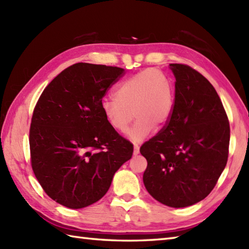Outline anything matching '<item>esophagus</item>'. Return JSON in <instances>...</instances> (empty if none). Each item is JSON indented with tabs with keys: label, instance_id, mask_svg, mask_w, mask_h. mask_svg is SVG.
Masks as SVG:
<instances>
[{
	"label": "esophagus",
	"instance_id": "obj_1",
	"mask_svg": "<svg viewBox=\"0 0 249 249\" xmlns=\"http://www.w3.org/2000/svg\"><path fill=\"white\" fill-rule=\"evenodd\" d=\"M139 152H140V147H139V145L135 144V145H134V155H138V154H139Z\"/></svg>",
	"mask_w": 249,
	"mask_h": 249
}]
</instances>
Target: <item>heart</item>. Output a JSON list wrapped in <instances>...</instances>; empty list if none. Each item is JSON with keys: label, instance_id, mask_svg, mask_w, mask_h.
<instances>
[{"label": "heart", "instance_id": "b5f03b06", "mask_svg": "<svg viewBox=\"0 0 249 249\" xmlns=\"http://www.w3.org/2000/svg\"><path fill=\"white\" fill-rule=\"evenodd\" d=\"M114 98L104 99L100 105L105 120L113 130L125 133L136 116L128 138L142 142L154 126L161 127L170 119L174 88L165 72L147 68L119 83L114 89Z\"/></svg>", "mask_w": 249, "mask_h": 249}]
</instances>
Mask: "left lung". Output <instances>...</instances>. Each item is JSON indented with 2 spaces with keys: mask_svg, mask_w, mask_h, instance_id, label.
Listing matches in <instances>:
<instances>
[{
  "mask_svg": "<svg viewBox=\"0 0 249 249\" xmlns=\"http://www.w3.org/2000/svg\"><path fill=\"white\" fill-rule=\"evenodd\" d=\"M176 98L170 119L140 153L143 183L160 203L186 208L203 200L217 183L229 154L230 126L217 92L188 65L170 64Z\"/></svg>",
  "mask_w": 249,
  "mask_h": 249,
  "instance_id": "1",
  "label": "left lung"
}]
</instances>
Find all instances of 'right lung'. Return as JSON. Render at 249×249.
<instances>
[{"instance_id": "add662e5", "label": "right lung", "mask_w": 249, "mask_h": 249, "mask_svg": "<svg viewBox=\"0 0 249 249\" xmlns=\"http://www.w3.org/2000/svg\"><path fill=\"white\" fill-rule=\"evenodd\" d=\"M124 70L77 63L59 73L37 102L30 128L31 165L45 193L70 209L102 199L134 146L110 127L103 97Z\"/></svg>"}]
</instances>
